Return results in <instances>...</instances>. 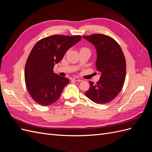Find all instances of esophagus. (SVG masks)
I'll list each match as a JSON object with an SVG mask.
<instances>
[{"mask_svg": "<svg viewBox=\"0 0 152 152\" xmlns=\"http://www.w3.org/2000/svg\"><path fill=\"white\" fill-rule=\"evenodd\" d=\"M73 80H74V81H76V82H81V81H82V80H81V79H79V78H77V77H75V78H73Z\"/></svg>", "mask_w": 152, "mask_h": 152, "instance_id": "34e87169", "label": "esophagus"}]
</instances>
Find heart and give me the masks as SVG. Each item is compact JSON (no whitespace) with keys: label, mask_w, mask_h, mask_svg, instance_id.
<instances>
[{"label":"heart","mask_w":152,"mask_h":152,"mask_svg":"<svg viewBox=\"0 0 152 152\" xmlns=\"http://www.w3.org/2000/svg\"><path fill=\"white\" fill-rule=\"evenodd\" d=\"M89 50V49H87V48H81L80 50Z\"/></svg>","instance_id":"1"}]
</instances>
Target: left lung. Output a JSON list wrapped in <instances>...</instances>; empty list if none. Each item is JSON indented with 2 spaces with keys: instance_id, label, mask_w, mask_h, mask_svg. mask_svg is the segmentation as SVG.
Masks as SVG:
<instances>
[{
  "instance_id": "obj_1",
  "label": "left lung",
  "mask_w": 152,
  "mask_h": 152,
  "mask_svg": "<svg viewBox=\"0 0 152 152\" xmlns=\"http://www.w3.org/2000/svg\"><path fill=\"white\" fill-rule=\"evenodd\" d=\"M93 44L97 52L96 66L100 78L96 84L89 81L86 96L97 104L107 103L122 90L126 75V62L119 44L110 37L99 34L83 36Z\"/></svg>"
}]
</instances>
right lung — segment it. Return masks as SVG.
Masks as SVG:
<instances>
[{"label":"right lung","instance_id":"obj_1","mask_svg":"<svg viewBox=\"0 0 152 152\" xmlns=\"http://www.w3.org/2000/svg\"><path fill=\"white\" fill-rule=\"evenodd\" d=\"M80 39V35H54L35 44L27 59L25 69L26 88L35 102L49 106L60 97L69 79L54 73V66Z\"/></svg>","mask_w":152,"mask_h":152}]
</instances>
